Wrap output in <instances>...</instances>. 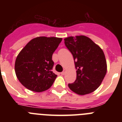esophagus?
Wrapping results in <instances>:
<instances>
[{"label": "esophagus", "instance_id": "obj_1", "mask_svg": "<svg viewBox=\"0 0 122 122\" xmlns=\"http://www.w3.org/2000/svg\"><path fill=\"white\" fill-rule=\"evenodd\" d=\"M60 74H62V75H64V74H65V70H63V71H62V73H60Z\"/></svg>", "mask_w": 122, "mask_h": 122}]
</instances>
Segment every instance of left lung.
I'll list each match as a JSON object with an SVG mask.
<instances>
[{
    "label": "left lung",
    "instance_id": "1",
    "mask_svg": "<svg viewBox=\"0 0 122 122\" xmlns=\"http://www.w3.org/2000/svg\"><path fill=\"white\" fill-rule=\"evenodd\" d=\"M74 58L76 79L68 84L69 88L81 95L89 94L101 85L107 72V64L103 50L90 38L84 35L64 39Z\"/></svg>",
    "mask_w": 122,
    "mask_h": 122
}]
</instances>
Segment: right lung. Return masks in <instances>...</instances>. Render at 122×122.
Masks as SVG:
<instances>
[{
	"mask_svg": "<svg viewBox=\"0 0 122 122\" xmlns=\"http://www.w3.org/2000/svg\"><path fill=\"white\" fill-rule=\"evenodd\" d=\"M62 38L39 36L32 39L17 56L15 73L25 88L36 92L48 90L57 75L52 71V56Z\"/></svg>",
	"mask_w": 122,
	"mask_h": 122,
	"instance_id": "add662e5",
	"label": "right lung"
}]
</instances>
